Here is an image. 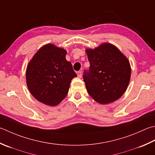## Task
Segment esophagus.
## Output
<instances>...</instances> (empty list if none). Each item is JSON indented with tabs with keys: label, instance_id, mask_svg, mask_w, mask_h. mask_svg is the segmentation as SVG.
Here are the masks:
<instances>
[{
	"label": "esophagus",
	"instance_id": "obj_1",
	"mask_svg": "<svg viewBox=\"0 0 155 155\" xmlns=\"http://www.w3.org/2000/svg\"><path fill=\"white\" fill-rule=\"evenodd\" d=\"M77 76H78V78H82V76H83V74H82V72H81V71L78 72Z\"/></svg>",
	"mask_w": 155,
	"mask_h": 155
}]
</instances>
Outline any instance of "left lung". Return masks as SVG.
I'll use <instances>...</instances> for the list:
<instances>
[{
    "label": "left lung",
    "mask_w": 155,
    "mask_h": 155,
    "mask_svg": "<svg viewBox=\"0 0 155 155\" xmlns=\"http://www.w3.org/2000/svg\"><path fill=\"white\" fill-rule=\"evenodd\" d=\"M90 62L83 81L89 95L100 104L116 101L128 87L131 66L128 59L114 45L104 43L94 49H86Z\"/></svg>",
    "instance_id": "left-lung-1"
}]
</instances>
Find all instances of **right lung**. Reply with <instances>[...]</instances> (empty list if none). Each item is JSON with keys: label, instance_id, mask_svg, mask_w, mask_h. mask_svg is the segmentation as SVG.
Listing matches in <instances>:
<instances>
[{"label": "right lung", "instance_id": "right-lung-1", "mask_svg": "<svg viewBox=\"0 0 155 155\" xmlns=\"http://www.w3.org/2000/svg\"><path fill=\"white\" fill-rule=\"evenodd\" d=\"M66 50L53 44L43 45L28 63L26 83L35 99L56 106L66 97L77 74L66 59Z\"/></svg>", "mask_w": 155, "mask_h": 155}]
</instances>
